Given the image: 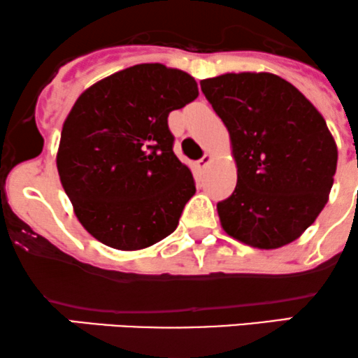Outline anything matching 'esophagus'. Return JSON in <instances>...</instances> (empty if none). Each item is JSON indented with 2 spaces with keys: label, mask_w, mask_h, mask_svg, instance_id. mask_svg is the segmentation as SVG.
Listing matches in <instances>:
<instances>
[{
  "label": "esophagus",
  "mask_w": 358,
  "mask_h": 358,
  "mask_svg": "<svg viewBox=\"0 0 358 358\" xmlns=\"http://www.w3.org/2000/svg\"><path fill=\"white\" fill-rule=\"evenodd\" d=\"M210 162H211V155H210V154H204L203 157H201V159L198 160V167H199V169H204Z\"/></svg>",
  "instance_id": "obj_1"
}]
</instances>
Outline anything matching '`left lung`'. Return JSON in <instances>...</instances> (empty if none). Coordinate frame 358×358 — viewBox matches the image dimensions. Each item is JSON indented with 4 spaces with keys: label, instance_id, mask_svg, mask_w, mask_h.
I'll return each instance as SVG.
<instances>
[{
    "label": "left lung",
    "instance_id": "left-lung-1",
    "mask_svg": "<svg viewBox=\"0 0 358 358\" xmlns=\"http://www.w3.org/2000/svg\"><path fill=\"white\" fill-rule=\"evenodd\" d=\"M201 91L230 131L238 169L235 191L216 206L223 230L257 248L291 243L331 191L338 152L327 122L268 72L203 79Z\"/></svg>",
    "mask_w": 358,
    "mask_h": 358
}]
</instances>
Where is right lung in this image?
<instances>
[{
  "label": "right lung",
  "mask_w": 358,
  "mask_h": 358,
  "mask_svg": "<svg viewBox=\"0 0 358 358\" xmlns=\"http://www.w3.org/2000/svg\"><path fill=\"white\" fill-rule=\"evenodd\" d=\"M198 94L187 72L138 64L79 96L64 122L57 171L96 240L140 250L178 228L196 186L176 157L167 118Z\"/></svg>",
  "instance_id": "right-lung-1"
}]
</instances>
